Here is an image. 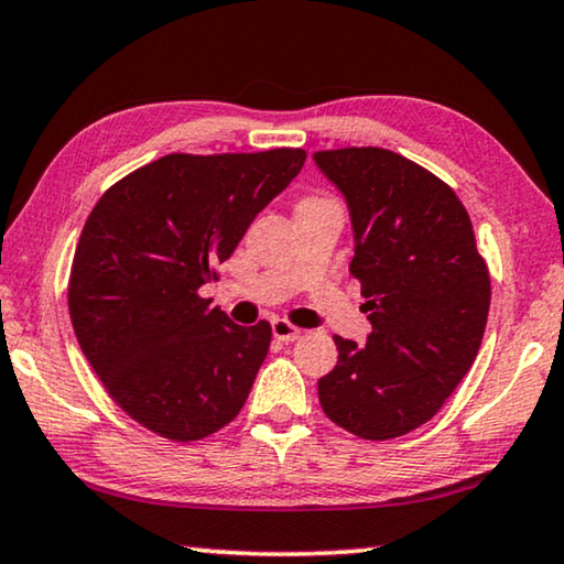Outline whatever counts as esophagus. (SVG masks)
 I'll return each mask as SVG.
<instances>
[{
    "instance_id": "1",
    "label": "esophagus",
    "mask_w": 564,
    "mask_h": 564,
    "mask_svg": "<svg viewBox=\"0 0 564 564\" xmlns=\"http://www.w3.org/2000/svg\"><path fill=\"white\" fill-rule=\"evenodd\" d=\"M271 330H273V336L279 338V341H296V338L301 336V328H296L293 324H289V321L285 318H273L271 321Z\"/></svg>"
}]
</instances>
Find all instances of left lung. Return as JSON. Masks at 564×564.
<instances>
[{"label":"left lung","instance_id":"1","mask_svg":"<svg viewBox=\"0 0 564 564\" xmlns=\"http://www.w3.org/2000/svg\"><path fill=\"white\" fill-rule=\"evenodd\" d=\"M348 205L371 334L334 336L338 361L318 379L330 422L361 440L426 424L477 359L489 314V271L457 193L383 148L314 153Z\"/></svg>","mask_w":564,"mask_h":564}]
</instances>
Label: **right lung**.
<instances>
[{
  "instance_id": "right-lung-1",
  "label": "right lung",
  "mask_w": 564,
  "mask_h": 564,
  "mask_svg": "<svg viewBox=\"0 0 564 564\" xmlns=\"http://www.w3.org/2000/svg\"><path fill=\"white\" fill-rule=\"evenodd\" d=\"M306 153H173L115 183L89 213L69 273V316L102 387L150 432L203 440L234 422L271 346L200 299Z\"/></svg>"
}]
</instances>
